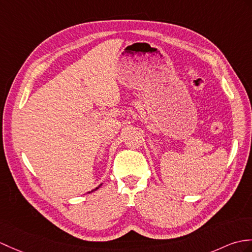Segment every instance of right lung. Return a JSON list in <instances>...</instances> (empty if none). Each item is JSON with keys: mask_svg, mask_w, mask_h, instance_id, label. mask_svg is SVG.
Masks as SVG:
<instances>
[{"mask_svg": "<svg viewBox=\"0 0 252 252\" xmlns=\"http://www.w3.org/2000/svg\"><path fill=\"white\" fill-rule=\"evenodd\" d=\"M101 186H102V185H99L98 187H96V188H95V189H93L92 191H89V192H88V193H91V192H93V191H96V190H97V189H98V188H99V187H101Z\"/></svg>", "mask_w": 252, "mask_h": 252, "instance_id": "right-lung-1", "label": "right lung"}]
</instances>
